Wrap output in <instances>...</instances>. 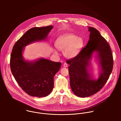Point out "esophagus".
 <instances>
[{"label": "esophagus", "instance_id": "esophagus-1", "mask_svg": "<svg viewBox=\"0 0 121 121\" xmlns=\"http://www.w3.org/2000/svg\"><path fill=\"white\" fill-rule=\"evenodd\" d=\"M68 66V64H67V63L65 62V63L63 64V67H64V68H67Z\"/></svg>", "mask_w": 121, "mask_h": 121}]
</instances>
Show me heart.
I'll return each mask as SVG.
<instances>
[{
  "mask_svg": "<svg viewBox=\"0 0 121 121\" xmlns=\"http://www.w3.org/2000/svg\"><path fill=\"white\" fill-rule=\"evenodd\" d=\"M84 44L82 38L73 34H68L60 37L56 41L55 47L58 50L63 51V54L66 58L72 59L79 54Z\"/></svg>",
  "mask_w": 121,
  "mask_h": 121,
  "instance_id": "b5f03b06",
  "label": "heart"
}]
</instances>
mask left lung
Wrapping results in <instances>:
<instances>
[{"mask_svg":"<svg viewBox=\"0 0 121 121\" xmlns=\"http://www.w3.org/2000/svg\"><path fill=\"white\" fill-rule=\"evenodd\" d=\"M89 39L86 47L74 58L67 60L69 64L70 84L73 93L80 97H87L100 90L104 86L112 72L113 58L109 44L95 28L88 27ZM101 69L99 77H92L88 70L93 53Z\"/></svg>","mask_w":121,"mask_h":121,"instance_id":"obj_1","label":"left lung"}]
</instances>
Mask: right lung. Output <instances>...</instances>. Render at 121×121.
<instances>
[{
  "label": "right lung",
  "instance_id": "add662e5",
  "mask_svg": "<svg viewBox=\"0 0 121 121\" xmlns=\"http://www.w3.org/2000/svg\"><path fill=\"white\" fill-rule=\"evenodd\" d=\"M52 28V26H49L30 29L16 42L11 53L12 73L23 90L32 96L39 98L50 94L54 85L53 77L61 63L44 58L26 61L23 58V51L27 45L46 39Z\"/></svg>",
  "mask_w": 121,
  "mask_h": 121
}]
</instances>
